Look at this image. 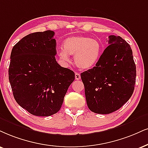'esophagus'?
Instances as JSON below:
<instances>
[{
    "label": "esophagus",
    "mask_w": 148,
    "mask_h": 148,
    "mask_svg": "<svg viewBox=\"0 0 148 148\" xmlns=\"http://www.w3.org/2000/svg\"><path fill=\"white\" fill-rule=\"evenodd\" d=\"M75 77L76 80H79L80 78H81L80 73H75Z\"/></svg>",
    "instance_id": "1"
}]
</instances>
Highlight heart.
I'll return each instance as SVG.
<instances>
[{
	"instance_id": "heart-1",
	"label": "heart",
	"mask_w": 148,
	"mask_h": 148,
	"mask_svg": "<svg viewBox=\"0 0 148 148\" xmlns=\"http://www.w3.org/2000/svg\"><path fill=\"white\" fill-rule=\"evenodd\" d=\"M101 45L97 40L86 36H72L64 40L62 49L58 51V57L63 62L70 61L69 56H74L75 63L78 68L87 70L99 61Z\"/></svg>"
}]
</instances>
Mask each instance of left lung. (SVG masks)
Here are the masks:
<instances>
[{"instance_id":"obj_1","label":"left lung","mask_w":148,"mask_h":148,"mask_svg":"<svg viewBox=\"0 0 148 148\" xmlns=\"http://www.w3.org/2000/svg\"><path fill=\"white\" fill-rule=\"evenodd\" d=\"M109 46L95 66L81 73L88 108L110 114L131 97L136 82V65L131 47L120 36H110Z\"/></svg>"}]
</instances>
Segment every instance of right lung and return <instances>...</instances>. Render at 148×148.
I'll return each mask as SVG.
<instances>
[{
	"instance_id": "obj_1",
	"label": "right lung",
	"mask_w": 148,
	"mask_h": 148,
	"mask_svg": "<svg viewBox=\"0 0 148 148\" xmlns=\"http://www.w3.org/2000/svg\"><path fill=\"white\" fill-rule=\"evenodd\" d=\"M55 32H36L13 47L9 80L14 99L35 116H47L61 108L75 73L56 61Z\"/></svg>"
}]
</instances>
